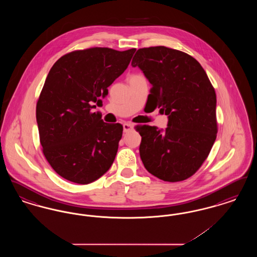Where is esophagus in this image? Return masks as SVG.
I'll use <instances>...</instances> for the list:
<instances>
[{
  "instance_id": "obj_1",
  "label": "esophagus",
  "mask_w": 257,
  "mask_h": 257,
  "mask_svg": "<svg viewBox=\"0 0 257 257\" xmlns=\"http://www.w3.org/2000/svg\"><path fill=\"white\" fill-rule=\"evenodd\" d=\"M133 127H134V125H133L132 123L127 122L123 124V129H124V132H125V133H127V132L131 131V130L133 129Z\"/></svg>"
}]
</instances>
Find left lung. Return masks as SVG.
I'll return each instance as SVG.
<instances>
[{"mask_svg":"<svg viewBox=\"0 0 257 257\" xmlns=\"http://www.w3.org/2000/svg\"><path fill=\"white\" fill-rule=\"evenodd\" d=\"M139 67L151 84L150 99L168 115V127H136L140 156L148 172L164 181H182L196 172L216 141L217 98L207 74L188 54L165 46L137 51Z\"/></svg>","mask_w":257,"mask_h":257,"instance_id":"1","label":"left lung"}]
</instances>
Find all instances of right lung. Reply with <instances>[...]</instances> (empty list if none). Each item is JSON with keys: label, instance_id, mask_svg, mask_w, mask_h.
Here are the masks:
<instances>
[{"label": "right lung", "instance_id": "right-lung-1", "mask_svg": "<svg viewBox=\"0 0 257 257\" xmlns=\"http://www.w3.org/2000/svg\"><path fill=\"white\" fill-rule=\"evenodd\" d=\"M135 52L75 51L52 66L37 101V122L44 156L64 179L85 185L110 170L122 125L104 122L91 110L126 70Z\"/></svg>", "mask_w": 257, "mask_h": 257}]
</instances>
